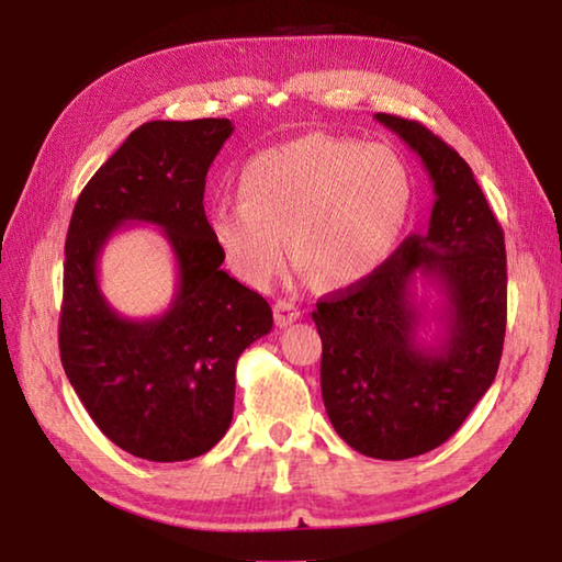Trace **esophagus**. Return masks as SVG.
<instances>
[{"label":"esophagus","instance_id":"34e87169","mask_svg":"<svg viewBox=\"0 0 562 562\" xmlns=\"http://www.w3.org/2000/svg\"><path fill=\"white\" fill-rule=\"evenodd\" d=\"M300 317H302V310L292 300H278V304H274V319H278L280 327H288Z\"/></svg>","mask_w":562,"mask_h":562}]
</instances>
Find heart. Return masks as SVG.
Masks as SVG:
<instances>
[{"instance_id": "b5f03b06", "label": "heart", "mask_w": 562, "mask_h": 562, "mask_svg": "<svg viewBox=\"0 0 562 562\" xmlns=\"http://www.w3.org/2000/svg\"><path fill=\"white\" fill-rule=\"evenodd\" d=\"M240 203H221L211 231L237 278L270 288L288 260L325 288H351L392 258L412 213V176L386 146L302 136L258 150L237 173Z\"/></svg>"}]
</instances>
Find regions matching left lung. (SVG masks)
Returning a JSON list of instances; mask_svg holds the SVG:
<instances>
[{
	"mask_svg": "<svg viewBox=\"0 0 562 562\" xmlns=\"http://www.w3.org/2000/svg\"><path fill=\"white\" fill-rule=\"evenodd\" d=\"M429 170V227L408 235L382 270L312 312L322 337V398L351 449L404 461L461 429L496 379L506 337V243L486 195L456 150L418 121L376 113ZM442 292L435 345L415 280Z\"/></svg>",
	"mask_w": 562,
	"mask_h": 562,
	"instance_id": "8db88e82",
	"label": "left lung"
}]
</instances>
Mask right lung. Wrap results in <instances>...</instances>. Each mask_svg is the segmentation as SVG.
Listing matches in <instances>:
<instances>
[{"label":"right lung","instance_id":"obj_1","mask_svg":"<svg viewBox=\"0 0 562 562\" xmlns=\"http://www.w3.org/2000/svg\"><path fill=\"white\" fill-rule=\"evenodd\" d=\"M227 119L148 121L76 201L64 262L59 351L93 424L131 456H203L233 422L235 364L272 329L268 300L231 278L205 217V176L231 138ZM126 222L158 224L175 250L171 307L121 318L98 288V258Z\"/></svg>","mask_w":562,"mask_h":562}]
</instances>
